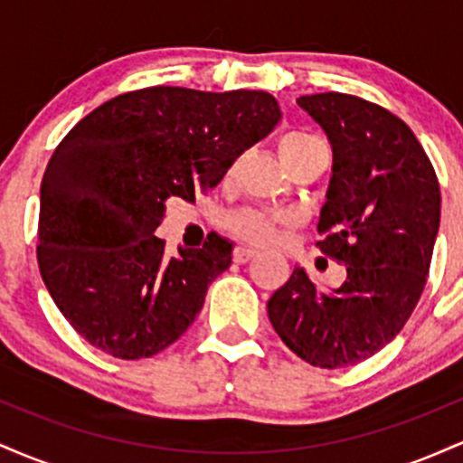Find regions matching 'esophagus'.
Listing matches in <instances>:
<instances>
[{
    "mask_svg": "<svg viewBox=\"0 0 463 463\" xmlns=\"http://www.w3.org/2000/svg\"><path fill=\"white\" fill-rule=\"evenodd\" d=\"M257 257V250L248 248V246H237L235 252H232V259H235V263H248L250 259Z\"/></svg>",
    "mask_w": 463,
    "mask_h": 463,
    "instance_id": "obj_1",
    "label": "esophagus"
}]
</instances>
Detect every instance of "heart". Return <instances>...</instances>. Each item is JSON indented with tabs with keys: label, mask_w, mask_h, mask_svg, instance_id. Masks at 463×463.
<instances>
[{
	"label": "heart",
	"mask_w": 463,
	"mask_h": 463,
	"mask_svg": "<svg viewBox=\"0 0 463 463\" xmlns=\"http://www.w3.org/2000/svg\"><path fill=\"white\" fill-rule=\"evenodd\" d=\"M317 147L326 146L316 135H311V132L296 130L280 139V154H283L285 163L296 161V158L305 156V154L317 150ZM226 224L231 228L232 235H237L239 239H246V241L252 243H269L279 235V228L285 224V217L269 215L254 209H241L228 217Z\"/></svg>",
	"instance_id": "b5f03b06"
}]
</instances>
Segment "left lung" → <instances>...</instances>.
Segmentation results:
<instances>
[{
    "instance_id": "left-lung-1",
    "label": "left lung",
    "mask_w": 463,
    "mask_h": 463,
    "mask_svg": "<svg viewBox=\"0 0 463 463\" xmlns=\"http://www.w3.org/2000/svg\"><path fill=\"white\" fill-rule=\"evenodd\" d=\"M333 146L317 246L346 265L322 291L302 268L268 300L285 346L316 368H346L401 333L427 285L439 228V184L411 128L383 106L346 93L302 95Z\"/></svg>"
}]
</instances>
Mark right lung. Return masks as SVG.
<instances>
[{
    "label": "right lung",
    "instance_id": "right-lung-1",
    "mask_svg": "<svg viewBox=\"0 0 463 463\" xmlns=\"http://www.w3.org/2000/svg\"><path fill=\"white\" fill-rule=\"evenodd\" d=\"M265 91L147 87L109 99L58 143L41 183L39 269L67 322L117 359L161 353L194 324L232 246L165 254V202L213 189L274 130Z\"/></svg>",
    "mask_w": 463,
    "mask_h": 463
}]
</instances>
